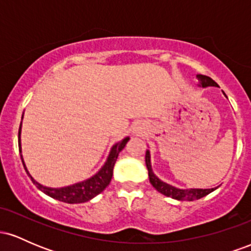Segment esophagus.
Returning <instances> with one entry per match:
<instances>
[{
	"label": "esophagus",
	"instance_id": "1",
	"mask_svg": "<svg viewBox=\"0 0 251 251\" xmlns=\"http://www.w3.org/2000/svg\"><path fill=\"white\" fill-rule=\"evenodd\" d=\"M135 133H140V132H139V129H137V131H135Z\"/></svg>",
	"mask_w": 251,
	"mask_h": 251
}]
</instances>
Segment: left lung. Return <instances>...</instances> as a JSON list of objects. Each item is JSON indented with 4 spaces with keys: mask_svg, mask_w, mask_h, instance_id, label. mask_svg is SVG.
<instances>
[{
    "mask_svg": "<svg viewBox=\"0 0 251 251\" xmlns=\"http://www.w3.org/2000/svg\"><path fill=\"white\" fill-rule=\"evenodd\" d=\"M197 79L200 80V86L201 87H209V86H215V87H218V85L216 83L211 77L206 76V75H201V74H198ZM224 93V92H223ZM226 96V94H224ZM145 163H146V168H148L149 171V178H150V183L152 184V186L157 190L158 192L160 194L168 196V197L174 198V200H178V201H196L200 200V198L204 197V196L209 195L210 192H212L216 188L212 189H178L175 188V186L170 185L168 183H164L163 180H160L159 178L157 177L153 174L151 168V157H150V151L148 150L145 154Z\"/></svg>",
    "mask_w": 251,
    "mask_h": 251,
    "instance_id": "8db88e82",
    "label": "left lung"
}]
</instances>
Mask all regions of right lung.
Returning a JSON list of instances; mask_svg holds the SVG:
<instances>
[{"instance_id":"add662e5","label":"right lung","mask_w":251,"mask_h":251,"mask_svg":"<svg viewBox=\"0 0 251 251\" xmlns=\"http://www.w3.org/2000/svg\"><path fill=\"white\" fill-rule=\"evenodd\" d=\"M24 118V116H22ZM21 125H20L19 128V150L20 153H21ZM129 138L126 137L125 139H123L122 142L117 143L116 145H113V148L111 149V152H109L107 160L103 164V166L99 171L97 172L93 177L88 178V179L80 181V183L73 184V185L65 186V188H48V186H43L41 184H39L37 181L31 177L29 172H28L27 168H25V164L24 162V157L21 154V160L22 164H24V168L27 172V175L29 176L31 181L35 184V186L39 190H41L43 194H46L50 197L54 198V200H57L60 201H65V203L70 204H76V203H85V201H88L92 198H94L98 196L100 192H102L103 190L107 188L109 181L112 179V176H113V168L114 164L117 162V158L119 155L120 151L125 148L126 143L128 142Z\"/></svg>"}]
</instances>
